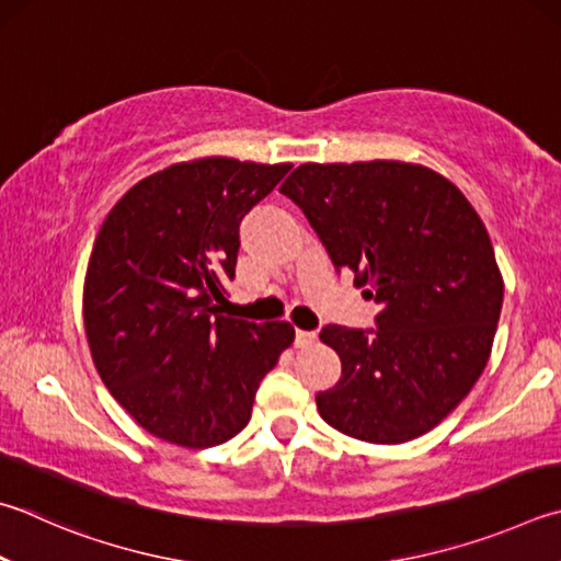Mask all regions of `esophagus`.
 <instances>
[{
  "label": "esophagus",
  "mask_w": 561,
  "mask_h": 561,
  "mask_svg": "<svg viewBox=\"0 0 561 561\" xmlns=\"http://www.w3.org/2000/svg\"><path fill=\"white\" fill-rule=\"evenodd\" d=\"M294 343H297V348H307V345L316 343V331H299L297 329V339H294Z\"/></svg>",
  "instance_id": "obj_1"
}]
</instances>
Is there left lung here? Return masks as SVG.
Here are the masks:
<instances>
[{
	"label": "left lung",
	"instance_id": "left-lung-1",
	"mask_svg": "<svg viewBox=\"0 0 561 561\" xmlns=\"http://www.w3.org/2000/svg\"><path fill=\"white\" fill-rule=\"evenodd\" d=\"M279 191L380 304L378 329H321L341 358V380L316 394L323 422L370 444L434 430L481 378L501 319L483 220L449 179L404 161L301 164Z\"/></svg>",
	"mask_w": 561,
	"mask_h": 561
}]
</instances>
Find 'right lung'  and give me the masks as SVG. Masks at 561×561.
<instances>
[{"instance_id":"add662e5","label":"right lung","mask_w":561,"mask_h":561,"mask_svg":"<svg viewBox=\"0 0 561 561\" xmlns=\"http://www.w3.org/2000/svg\"><path fill=\"white\" fill-rule=\"evenodd\" d=\"M291 164L206 157L135 183L100 228L85 335L110 394L141 430L186 449L228 442L294 341L287 321L220 316L240 222Z\"/></svg>"}]
</instances>
